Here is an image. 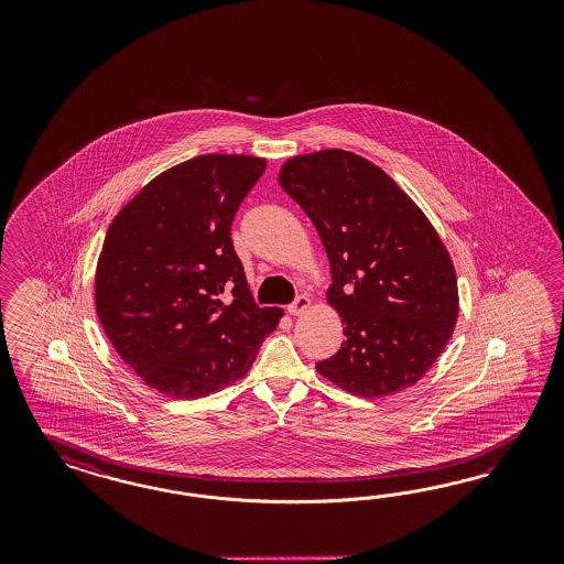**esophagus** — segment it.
Returning <instances> with one entry per match:
<instances>
[{"label":"esophagus","mask_w":564,"mask_h":564,"mask_svg":"<svg viewBox=\"0 0 564 564\" xmlns=\"http://www.w3.org/2000/svg\"><path fill=\"white\" fill-rule=\"evenodd\" d=\"M307 307H310V297L307 295H297L288 306V312H290L291 316H297V314H304Z\"/></svg>","instance_id":"1"}]
</instances>
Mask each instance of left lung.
Segmentation results:
<instances>
[{"label": "left lung", "mask_w": 564, "mask_h": 564, "mask_svg": "<svg viewBox=\"0 0 564 564\" xmlns=\"http://www.w3.org/2000/svg\"><path fill=\"white\" fill-rule=\"evenodd\" d=\"M281 188L323 239L339 312L341 349L316 370L359 397L415 384L443 354L457 312V281L424 213L370 161L347 151L290 159Z\"/></svg>", "instance_id": "8db88e82"}]
</instances>
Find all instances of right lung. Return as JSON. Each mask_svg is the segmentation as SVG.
<instances>
[{
    "instance_id": "add662e5",
    "label": "right lung",
    "mask_w": 564,
    "mask_h": 564,
    "mask_svg": "<svg viewBox=\"0 0 564 564\" xmlns=\"http://www.w3.org/2000/svg\"><path fill=\"white\" fill-rule=\"evenodd\" d=\"M267 170L205 154L161 173L123 206L102 243L95 302L120 358L151 389L198 399L234 384L279 323L254 304L231 223Z\"/></svg>"
}]
</instances>
